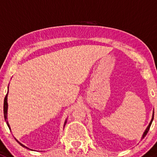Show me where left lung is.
<instances>
[{
    "mask_svg": "<svg viewBox=\"0 0 157 157\" xmlns=\"http://www.w3.org/2000/svg\"><path fill=\"white\" fill-rule=\"evenodd\" d=\"M154 114V113H153ZM153 118H152V120H151V121H150V124H149L148 125V127H147V129H146V130L145 131H144V134H143V136H142V139H144V137H145L146 136V135L147 134V133H148V131H149V130H150V126H151V124H152V122H153Z\"/></svg>",
    "mask_w": 157,
    "mask_h": 157,
    "instance_id": "8db88e82",
    "label": "left lung"
}]
</instances>
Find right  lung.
<instances>
[{
    "mask_svg": "<svg viewBox=\"0 0 157 157\" xmlns=\"http://www.w3.org/2000/svg\"><path fill=\"white\" fill-rule=\"evenodd\" d=\"M7 94H8V91H7V94H6V96H5V98H4V120H5V121H6V123H7V126H8L9 129L10 130V125H9V124H8V121H7V106H8V105H7ZM66 123H67V121H65L64 126H65V124H66ZM17 142L18 144H20V145L22 146V147H25V148H27V147H25L24 145H23V144H21V143H20L18 140H17ZM27 149H28V148H27Z\"/></svg>",
    "mask_w": 157,
    "mask_h": 157,
    "instance_id": "1",
    "label": "right lung"
}]
</instances>
